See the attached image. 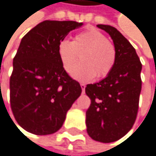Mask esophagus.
<instances>
[{
	"instance_id": "obj_1",
	"label": "esophagus",
	"mask_w": 156,
	"mask_h": 156,
	"mask_svg": "<svg viewBox=\"0 0 156 156\" xmlns=\"http://www.w3.org/2000/svg\"><path fill=\"white\" fill-rule=\"evenodd\" d=\"M80 87H81V90H82V93H84L85 92V87H86V85L84 83H80Z\"/></svg>"
}]
</instances>
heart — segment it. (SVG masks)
Wrapping results in <instances>:
<instances>
[{"label": "heart", "mask_w": 156, "mask_h": 156, "mask_svg": "<svg viewBox=\"0 0 156 156\" xmlns=\"http://www.w3.org/2000/svg\"><path fill=\"white\" fill-rule=\"evenodd\" d=\"M57 52L63 68L69 71L81 54L82 62L70 73L76 80H90L107 76L116 62L115 46L95 28H88L77 34L73 42L62 39L59 42Z\"/></svg>", "instance_id": "1"}]
</instances>
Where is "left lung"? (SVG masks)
<instances>
[{
	"mask_svg": "<svg viewBox=\"0 0 156 156\" xmlns=\"http://www.w3.org/2000/svg\"><path fill=\"white\" fill-rule=\"evenodd\" d=\"M113 40L117 58L111 72L85 88L91 98L86 111L87 133L93 140L109 143L126 135L135 123L141 91L142 64L136 49L118 30L98 24Z\"/></svg>",
	"mask_w": 156,
	"mask_h": 156,
	"instance_id": "1",
	"label": "left lung"
}]
</instances>
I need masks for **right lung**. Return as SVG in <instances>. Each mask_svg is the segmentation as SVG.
I'll use <instances>...</instances> for the list:
<instances>
[{
	"label": "right lung",
	"mask_w": 156,
	"mask_h": 156,
	"mask_svg": "<svg viewBox=\"0 0 156 156\" xmlns=\"http://www.w3.org/2000/svg\"><path fill=\"white\" fill-rule=\"evenodd\" d=\"M76 21L45 20L21 39L13 60L10 105L20 126L35 135L57 132L81 94L80 84L64 70L59 42L80 27Z\"/></svg>",
	"instance_id": "right-lung-1"
}]
</instances>
